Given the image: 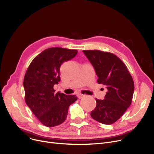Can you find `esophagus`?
<instances>
[{"instance_id": "1", "label": "esophagus", "mask_w": 154, "mask_h": 154, "mask_svg": "<svg viewBox=\"0 0 154 154\" xmlns=\"http://www.w3.org/2000/svg\"><path fill=\"white\" fill-rule=\"evenodd\" d=\"M77 96H78V98H79V99H81V98H84L85 97V94H77Z\"/></svg>"}]
</instances>
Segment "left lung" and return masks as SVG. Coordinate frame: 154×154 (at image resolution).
<instances>
[{
	"instance_id": "obj_1",
	"label": "left lung",
	"mask_w": 154,
	"mask_h": 154,
	"mask_svg": "<svg viewBox=\"0 0 154 154\" xmlns=\"http://www.w3.org/2000/svg\"><path fill=\"white\" fill-rule=\"evenodd\" d=\"M93 65L98 83L105 85V99H96V106L91 117L109 125L120 119L131 103L134 85L126 65L114 54L99 50H83Z\"/></svg>"
}]
</instances>
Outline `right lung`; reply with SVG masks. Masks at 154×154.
<instances>
[{
    "label": "right lung",
    "instance_id": "obj_1",
    "mask_svg": "<svg viewBox=\"0 0 154 154\" xmlns=\"http://www.w3.org/2000/svg\"><path fill=\"white\" fill-rule=\"evenodd\" d=\"M77 53L75 49L48 48L37 56L27 68L23 81L25 102L45 126L54 127L63 122L69 106L77 100L75 95L55 94L53 89L60 81L61 64Z\"/></svg>",
    "mask_w": 154,
    "mask_h": 154
}]
</instances>
